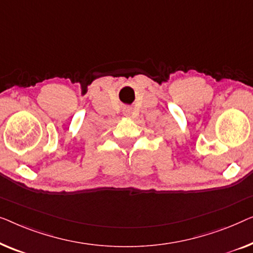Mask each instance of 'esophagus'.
Wrapping results in <instances>:
<instances>
[{
    "label": "esophagus",
    "instance_id": "obj_1",
    "mask_svg": "<svg viewBox=\"0 0 253 253\" xmlns=\"http://www.w3.org/2000/svg\"><path fill=\"white\" fill-rule=\"evenodd\" d=\"M124 113H125V115H130V113H131V109L130 108H128V106H127V108H125V109H124Z\"/></svg>",
    "mask_w": 253,
    "mask_h": 253
}]
</instances>
